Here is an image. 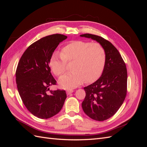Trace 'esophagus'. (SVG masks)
Instances as JSON below:
<instances>
[{
	"label": "esophagus",
	"mask_w": 147,
	"mask_h": 147,
	"mask_svg": "<svg viewBox=\"0 0 147 147\" xmlns=\"http://www.w3.org/2000/svg\"><path fill=\"white\" fill-rule=\"evenodd\" d=\"M73 92H74V90H72V89H68V90H67V91H66L67 94L68 95L71 94V93H72Z\"/></svg>",
	"instance_id": "1"
}]
</instances>
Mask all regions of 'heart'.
Here are the masks:
<instances>
[{"instance_id": "1", "label": "heart", "mask_w": 147, "mask_h": 147, "mask_svg": "<svg viewBox=\"0 0 147 147\" xmlns=\"http://www.w3.org/2000/svg\"><path fill=\"white\" fill-rule=\"evenodd\" d=\"M106 52L100 43L84 40L71 41L62 48L61 54L55 51L50 60L53 72L60 77L67 70V63L72 62V72L59 79V83L66 88H75L84 82H94L104 70Z\"/></svg>"}]
</instances>
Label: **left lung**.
I'll return each mask as SVG.
<instances>
[{
    "label": "left lung",
    "instance_id": "1",
    "mask_svg": "<svg viewBox=\"0 0 147 147\" xmlns=\"http://www.w3.org/2000/svg\"><path fill=\"white\" fill-rule=\"evenodd\" d=\"M100 43L106 52V63L101 77L84 88L86 96L82 108L89 117L102 121L117 113L127 94V73L126 64L118 50L107 40L98 35L84 34Z\"/></svg>",
    "mask_w": 147,
    "mask_h": 147
}]
</instances>
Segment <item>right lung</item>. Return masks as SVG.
<instances>
[{
  "instance_id": "1",
  "label": "right lung",
  "mask_w": 147,
  "mask_h": 147,
  "mask_svg": "<svg viewBox=\"0 0 147 147\" xmlns=\"http://www.w3.org/2000/svg\"><path fill=\"white\" fill-rule=\"evenodd\" d=\"M67 38L57 34L40 38L26 49L18 64L16 82L21 100L38 118L48 119L58 113L67 97L65 90L49 89L56 84L49 66L50 57L59 43Z\"/></svg>"
}]
</instances>
